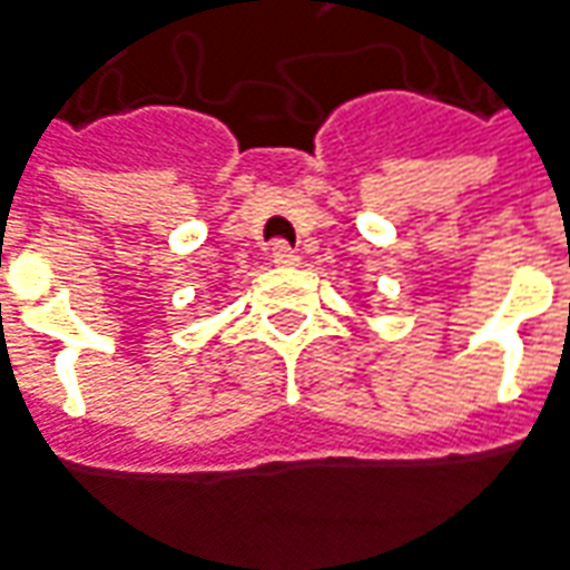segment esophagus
<instances>
[{
    "label": "esophagus",
    "instance_id": "esophagus-1",
    "mask_svg": "<svg viewBox=\"0 0 570 570\" xmlns=\"http://www.w3.org/2000/svg\"><path fill=\"white\" fill-rule=\"evenodd\" d=\"M272 262H274V265H281V268L298 265L296 249H293L289 244H284V240H277V244H272Z\"/></svg>",
    "mask_w": 570,
    "mask_h": 570
}]
</instances>
